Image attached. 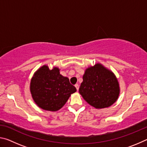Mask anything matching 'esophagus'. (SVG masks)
<instances>
[{"mask_svg": "<svg viewBox=\"0 0 147 147\" xmlns=\"http://www.w3.org/2000/svg\"><path fill=\"white\" fill-rule=\"evenodd\" d=\"M74 86H75V88H76V90H77V91H78V89H79V86L78 85V84H75V85H74Z\"/></svg>", "mask_w": 147, "mask_h": 147, "instance_id": "obj_1", "label": "esophagus"}]
</instances>
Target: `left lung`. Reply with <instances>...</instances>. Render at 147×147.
Masks as SVG:
<instances>
[{
  "label": "left lung",
  "instance_id": "1",
  "mask_svg": "<svg viewBox=\"0 0 147 147\" xmlns=\"http://www.w3.org/2000/svg\"><path fill=\"white\" fill-rule=\"evenodd\" d=\"M79 93L89 105L102 109L115 102L120 88L113 72L100 63H96L86 69Z\"/></svg>",
  "mask_w": 147,
  "mask_h": 147
}]
</instances>
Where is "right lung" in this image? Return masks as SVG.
Returning <instances> with one entry per match:
<instances>
[{"label":"right lung","mask_w":147,"mask_h":147,"mask_svg":"<svg viewBox=\"0 0 147 147\" xmlns=\"http://www.w3.org/2000/svg\"><path fill=\"white\" fill-rule=\"evenodd\" d=\"M30 92L36 104L47 111H56L63 107L76 89L67 77L59 74V69L50 70L42 66L34 73L30 82Z\"/></svg>","instance_id":"1"}]
</instances>
